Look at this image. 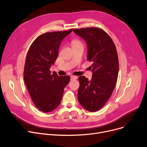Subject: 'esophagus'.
Returning <instances> with one entry per match:
<instances>
[{
  "mask_svg": "<svg viewBox=\"0 0 147 147\" xmlns=\"http://www.w3.org/2000/svg\"><path fill=\"white\" fill-rule=\"evenodd\" d=\"M78 78V77L76 76H71V80H75Z\"/></svg>",
  "mask_w": 147,
  "mask_h": 147,
  "instance_id": "34e87169",
  "label": "esophagus"
}]
</instances>
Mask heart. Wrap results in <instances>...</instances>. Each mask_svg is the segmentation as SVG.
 Segmentation results:
<instances>
[{"instance_id":"b5f03b06","label":"heart","mask_w":147,"mask_h":147,"mask_svg":"<svg viewBox=\"0 0 147 147\" xmlns=\"http://www.w3.org/2000/svg\"><path fill=\"white\" fill-rule=\"evenodd\" d=\"M72 46L78 45H82V42L78 40H74L72 41Z\"/></svg>"}]
</instances>
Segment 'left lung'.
Masks as SVG:
<instances>
[{
  "instance_id": "8db88e82",
  "label": "left lung",
  "mask_w": 147,
  "mask_h": 147,
  "mask_svg": "<svg viewBox=\"0 0 147 147\" xmlns=\"http://www.w3.org/2000/svg\"><path fill=\"white\" fill-rule=\"evenodd\" d=\"M87 43V60L92 62V78H78V99L87 110L94 112L102 108L111 97L117 81L119 60L113 40L101 28L74 30Z\"/></svg>"
}]
</instances>
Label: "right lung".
I'll return each instance as SVG.
<instances>
[{
    "mask_svg": "<svg viewBox=\"0 0 147 147\" xmlns=\"http://www.w3.org/2000/svg\"><path fill=\"white\" fill-rule=\"evenodd\" d=\"M72 29L42 34L31 45L27 55L24 80L35 106L48 113L60 103L69 76H58L50 71L58 56L60 45Z\"/></svg>",
    "mask_w": 147,
    "mask_h": 147,
    "instance_id": "right-lung-1",
    "label": "right lung"
}]
</instances>
